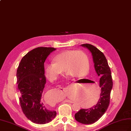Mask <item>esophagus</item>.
Returning a JSON list of instances; mask_svg holds the SVG:
<instances>
[{
    "mask_svg": "<svg viewBox=\"0 0 131 131\" xmlns=\"http://www.w3.org/2000/svg\"><path fill=\"white\" fill-rule=\"evenodd\" d=\"M65 102H69V103H73V102L71 100H65Z\"/></svg>",
    "mask_w": 131,
    "mask_h": 131,
    "instance_id": "obj_1",
    "label": "esophagus"
}]
</instances>
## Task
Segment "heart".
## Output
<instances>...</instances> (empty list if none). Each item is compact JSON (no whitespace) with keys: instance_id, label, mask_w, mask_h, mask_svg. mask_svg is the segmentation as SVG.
Returning <instances> with one entry per match:
<instances>
[{"instance_id":"obj_1","label":"heart","mask_w":131,"mask_h":131,"mask_svg":"<svg viewBox=\"0 0 131 131\" xmlns=\"http://www.w3.org/2000/svg\"><path fill=\"white\" fill-rule=\"evenodd\" d=\"M55 63L47 64L45 74L50 81H54L65 70L69 76L80 78L85 76L89 70L88 57L81 50H68L56 55Z\"/></svg>"}]
</instances>
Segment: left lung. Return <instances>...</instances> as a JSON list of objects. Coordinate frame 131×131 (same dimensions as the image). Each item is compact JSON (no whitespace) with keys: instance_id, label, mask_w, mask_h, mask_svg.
Masks as SVG:
<instances>
[{"instance_id":"left-lung-1","label":"left lung","mask_w":131,"mask_h":131,"mask_svg":"<svg viewBox=\"0 0 131 131\" xmlns=\"http://www.w3.org/2000/svg\"><path fill=\"white\" fill-rule=\"evenodd\" d=\"M81 46L86 48L91 52L95 70L97 74L100 77L101 93L97 103L90 108L81 109L75 115V118L77 121L85 125H90L98 121L108 108L113 82L108 62L103 52L89 43H84Z\"/></svg>"}]
</instances>
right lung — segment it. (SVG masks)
I'll return each instance as SVG.
<instances>
[{
  "label": "right lung",
  "mask_w": 131,
  "mask_h": 131,
  "mask_svg": "<svg viewBox=\"0 0 131 131\" xmlns=\"http://www.w3.org/2000/svg\"><path fill=\"white\" fill-rule=\"evenodd\" d=\"M56 49L39 47L28 52L21 60L16 72L19 101L25 116L37 124L50 122L56 115L42 102V95L46 83L44 62Z\"/></svg>",
  "instance_id": "right-lung-1"
}]
</instances>
